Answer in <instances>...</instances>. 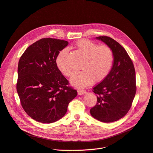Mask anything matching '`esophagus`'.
<instances>
[{
    "label": "esophagus",
    "instance_id": "esophagus-1",
    "mask_svg": "<svg viewBox=\"0 0 153 153\" xmlns=\"http://www.w3.org/2000/svg\"><path fill=\"white\" fill-rule=\"evenodd\" d=\"M86 91L85 90H81V89H78L77 90V94L78 95H83L85 94Z\"/></svg>",
    "mask_w": 153,
    "mask_h": 153
}]
</instances>
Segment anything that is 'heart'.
Masks as SVG:
<instances>
[{
    "label": "heart",
    "instance_id": "b5f03b06",
    "mask_svg": "<svg viewBox=\"0 0 153 153\" xmlns=\"http://www.w3.org/2000/svg\"><path fill=\"white\" fill-rule=\"evenodd\" d=\"M81 54L84 56L81 69L70 79L72 85L84 88L93 82L102 81L108 75L114 61L112 50L107 45H99L89 40L81 39L76 43ZM69 51L64 49L58 53L56 63L58 69L65 76L72 74V69L67 61Z\"/></svg>",
    "mask_w": 153,
    "mask_h": 153
}]
</instances>
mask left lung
Here are the masks:
<instances>
[{"instance_id":"left-lung-1","label":"left lung","mask_w":153,"mask_h":153,"mask_svg":"<svg viewBox=\"0 0 153 153\" xmlns=\"http://www.w3.org/2000/svg\"><path fill=\"white\" fill-rule=\"evenodd\" d=\"M96 39L112 50L114 61L108 75L93 88L97 102L90 113L99 121L112 123L124 117L131 107L136 91V72L131 58L120 44L107 36Z\"/></svg>"}]
</instances>
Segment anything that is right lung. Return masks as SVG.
Here are the masks:
<instances>
[{
  "instance_id": "1",
  "label": "right lung",
  "mask_w": 153,
  "mask_h": 153,
  "mask_svg": "<svg viewBox=\"0 0 153 153\" xmlns=\"http://www.w3.org/2000/svg\"><path fill=\"white\" fill-rule=\"evenodd\" d=\"M68 44L44 38L30 45L20 58L17 91L24 110L36 121L49 124L59 120L77 96L56 63L58 53Z\"/></svg>"
}]
</instances>
